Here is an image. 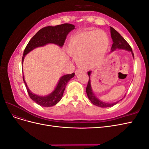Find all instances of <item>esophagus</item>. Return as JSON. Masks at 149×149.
Here are the masks:
<instances>
[{"instance_id": "1", "label": "esophagus", "mask_w": 149, "mask_h": 149, "mask_svg": "<svg viewBox=\"0 0 149 149\" xmlns=\"http://www.w3.org/2000/svg\"><path fill=\"white\" fill-rule=\"evenodd\" d=\"M81 71V70H79V69H78V70H76V71H75V74L76 75V74H79L80 72Z\"/></svg>"}]
</instances>
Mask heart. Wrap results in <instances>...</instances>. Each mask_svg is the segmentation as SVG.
Segmentation results:
<instances>
[{
	"mask_svg": "<svg viewBox=\"0 0 149 149\" xmlns=\"http://www.w3.org/2000/svg\"><path fill=\"white\" fill-rule=\"evenodd\" d=\"M109 38L101 30L85 31L73 35L68 52L84 69L95 66L109 47Z\"/></svg>",
	"mask_w": 149,
	"mask_h": 149,
	"instance_id": "obj_1",
	"label": "heart"
}]
</instances>
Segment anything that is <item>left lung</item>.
I'll list each match as a JSON object with an SVG mask.
<instances>
[{
	"mask_svg": "<svg viewBox=\"0 0 149 149\" xmlns=\"http://www.w3.org/2000/svg\"><path fill=\"white\" fill-rule=\"evenodd\" d=\"M110 30H111V38L112 39V41H113V43H112V45L111 47V52H113L116 49H125V50L131 52L132 56L134 58V53L132 52V48L129 45V44L126 42V40L122 37L118 31H117L111 27V26L110 27ZM88 74L89 75V79L88 81L86 91V93H87L89 100L91 101V102L94 105L98 107H111L112 106H114L117 103L119 102V101H118L113 103H107V102H103L99 100V99H97L95 96V94L93 93L92 88H91V81H90L91 71H88Z\"/></svg>",
	"mask_w": 149,
	"mask_h": 149,
	"instance_id": "left-lung-1",
	"label": "left lung"
}]
</instances>
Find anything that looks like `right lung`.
Segmentation results:
<instances>
[{"label":"right lung","mask_w":149,"mask_h":149,"mask_svg":"<svg viewBox=\"0 0 149 149\" xmlns=\"http://www.w3.org/2000/svg\"><path fill=\"white\" fill-rule=\"evenodd\" d=\"M74 29H75L74 25L64 24L55 26H48L40 29L31 38L27 45L26 46L24 52V55L22 56V64H23L25 56L35 48L44 46L48 43H55L61 47L64 45L68 34ZM74 73L63 76L58 82L55 89L47 96H40L33 94L28 88L27 85L25 81L24 75L23 80L31 100L41 106L51 107L56 105L61 100L67 83L71 78L74 77Z\"/></svg>","instance_id":"obj_1"}]
</instances>
